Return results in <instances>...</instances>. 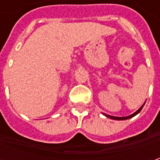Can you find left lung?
I'll list each match as a JSON object with an SVG mask.
<instances>
[{
  "instance_id": "obj_1",
  "label": "left lung",
  "mask_w": 160,
  "mask_h": 160,
  "mask_svg": "<svg viewBox=\"0 0 160 160\" xmlns=\"http://www.w3.org/2000/svg\"><path fill=\"white\" fill-rule=\"evenodd\" d=\"M144 104H142L141 107H140V109H139L138 111H135L134 113H133V114L130 115V116H128V117H124V118H118V117H113V116H110V115L105 114V113H103V115H104V116H105L106 118H111V119H114V120H126V119H129V118H133V117H134V116H136V115H137L138 113H140L141 110H142V108H143V106H144Z\"/></svg>"
}]
</instances>
